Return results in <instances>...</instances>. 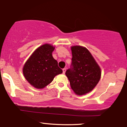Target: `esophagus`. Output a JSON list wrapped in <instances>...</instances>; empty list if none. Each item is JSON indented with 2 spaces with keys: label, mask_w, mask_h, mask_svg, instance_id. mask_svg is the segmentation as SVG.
Here are the masks:
<instances>
[{
  "label": "esophagus",
  "mask_w": 127,
  "mask_h": 127,
  "mask_svg": "<svg viewBox=\"0 0 127 127\" xmlns=\"http://www.w3.org/2000/svg\"><path fill=\"white\" fill-rule=\"evenodd\" d=\"M66 68H64V69H62V71H63V74H65V72H66Z\"/></svg>",
  "instance_id": "esophagus-1"
}]
</instances>
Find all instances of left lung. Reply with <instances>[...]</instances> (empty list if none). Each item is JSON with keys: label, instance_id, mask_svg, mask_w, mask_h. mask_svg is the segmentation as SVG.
<instances>
[{"label": "left lung", "instance_id": "obj_1", "mask_svg": "<svg viewBox=\"0 0 127 127\" xmlns=\"http://www.w3.org/2000/svg\"><path fill=\"white\" fill-rule=\"evenodd\" d=\"M71 50V66L66 71V76L76 95H85L92 91L98 84L101 75V69L85 47L73 46Z\"/></svg>", "mask_w": 127, "mask_h": 127}]
</instances>
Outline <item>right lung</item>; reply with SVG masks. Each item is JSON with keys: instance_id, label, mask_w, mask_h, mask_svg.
I'll return each instance as SVG.
<instances>
[{"instance_id": "1", "label": "right lung", "mask_w": 127, "mask_h": 127, "mask_svg": "<svg viewBox=\"0 0 127 127\" xmlns=\"http://www.w3.org/2000/svg\"><path fill=\"white\" fill-rule=\"evenodd\" d=\"M54 49L50 44L41 46L33 52L24 65V76L35 88H44L52 82L55 76L62 73L58 62L53 57Z\"/></svg>"}]
</instances>
